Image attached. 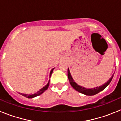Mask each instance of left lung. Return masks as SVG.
Masks as SVG:
<instances>
[{
    "label": "left lung",
    "mask_w": 121,
    "mask_h": 121,
    "mask_svg": "<svg viewBox=\"0 0 121 121\" xmlns=\"http://www.w3.org/2000/svg\"><path fill=\"white\" fill-rule=\"evenodd\" d=\"M114 74H115V73L113 74V75H112V77L109 79V80H108V81H107V82H105V83L104 84H103V85H100V86H96V88H85V87H83V86H81V85H78V84H76V83L74 82V79H73L72 76H71V75L70 70H69V68H68V78L69 81H70V84H71V86H72L74 89L76 90V91H78V92L84 94V95H86V96H93V95H96L98 93L100 92L101 91L104 90L106 88L107 86L110 84V83L111 81H112V79H113Z\"/></svg>",
    "instance_id": "left-lung-1"
}]
</instances>
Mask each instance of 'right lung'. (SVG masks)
<instances>
[{"instance_id": "right-lung-1", "label": "right lung", "mask_w": 121, "mask_h": 121, "mask_svg": "<svg viewBox=\"0 0 121 121\" xmlns=\"http://www.w3.org/2000/svg\"><path fill=\"white\" fill-rule=\"evenodd\" d=\"M54 69V68H53V69L51 70V71H50V77L51 76V74H52V73H53ZM49 85H50V80H49L48 82V84H47L45 86H43V88L39 90V91H38L37 93H35L32 94V95H28V94H23V93H20V94H21V95H22V96H23L26 97V98H35V97H36V96H39V95H41V94L43 93L44 91H45L48 89V88Z\"/></svg>"}]
</instances>
